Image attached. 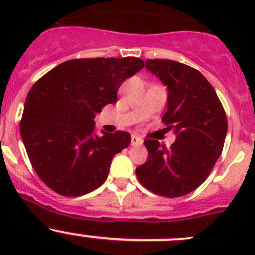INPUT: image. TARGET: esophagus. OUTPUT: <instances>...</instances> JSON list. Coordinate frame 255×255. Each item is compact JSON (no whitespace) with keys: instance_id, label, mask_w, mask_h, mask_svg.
<instances>
[{"instance_id":"34e87169","label":"esophagus","mask_w":255,"mask_h":255,"mask_svg":"<svg viewBox=\"0 0 255 255\" xmlns=\"http://www.w3.org/2000/svg\"><path fill=\"white\" fill-rule=\"evenodd\" d=\"M142 144H143V140L140 139L139 137H137V135H133V137H132V145L133 146L142 145Z\"/></svg>"}]
</instances>
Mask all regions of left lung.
<instances>
[{"instance_id": "obj_1", "label": "left lung", "mask_w": 255, "mask_h": 255, "mask_svg": "<svg viewBox=\"0 0 255 255\" xmlns=\"http://www.w3.org/2000/svg\"><path fill=\"white\" fill-rule=\"evenodd\" d=\"M145 68L168 87L163 121L176 140L165 148L145 139L148 160L135 169L140 184L164 197L196 190L210 175L227 134L225 109L212 85L196 69L165 59H148Z\"/></svg>"}]
</instances>
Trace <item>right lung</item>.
<instances>
[{
  "label": "right lung",
  "instance_id": "add662e5",
  "mask_svg": "<svg viewBox=\"0 0 255 255\" xmlns=\"http://www.w3.org/2000/svg\"><path fill=\"white\" fill-rule=\"evenodd\" d=\"M144 61L127 58L73 59L51 69L28 92L19 129L38 176L56 194L76 197L101 186L112 158L130 134L95 129V113L117 102L126 79Z\"/></svg>",
  "mask_w": 255,
  "mask_h": 255
}]
</instances>
